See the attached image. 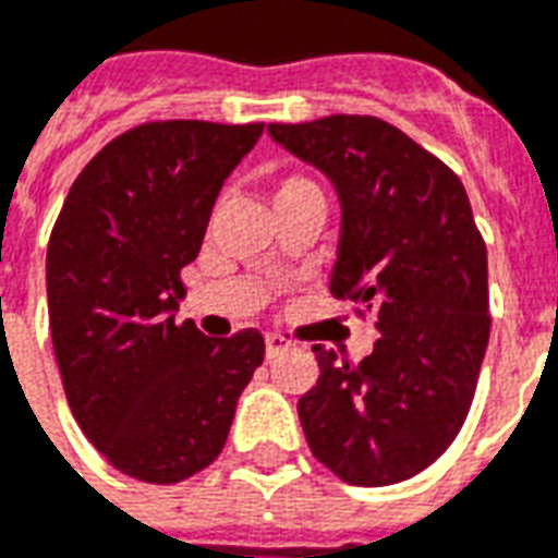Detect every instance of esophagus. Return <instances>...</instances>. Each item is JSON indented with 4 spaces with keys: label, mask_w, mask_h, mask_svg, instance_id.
<instances>
[{
    "label": "esophagus",
    "mask_w": 558,
    "mask_h": 558,
    "mask_svg": "<svg viewBox=\"0 0 558 558\" xmlns=\"http://www.w3.org/2000/svg\"><path fill=\"white\" fill-rule=\"evenodd\" d=\"M287 351H292V342H289L287 336H280V333L266 336V356H269V360L287 354Z\"/></svg>",
    "instance_id": "34e87169"
}]
</instances>
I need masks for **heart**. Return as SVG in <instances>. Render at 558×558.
I'll use <instances>...</instances> for the list:
<instances>
[{
  "instance_id": "1",
  "label": "heart",
  "mask_w": 558,
  "mask_h": 558,
  "mask_svg": "<svg viewBox=\"0 0 558 558\" xmlns=\"http://www.w3.org/2000/svg\"><path fill=\"white\" fill-rule=\"evenodd\" d=\"M307 186H316V184H310L307 178H301V175H289L278 184V190H275V198H278V195L295 193V190H307Z\"/></svg>"
}]
</instances>
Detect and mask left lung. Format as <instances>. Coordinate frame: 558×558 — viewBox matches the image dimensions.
<instances>
[{
	"label": "left lung",
	"instance_id": "left-lung-1",
	"mask_svg": "<svg viewBox=\"0 0 558 558\" xmlns=\"http://www.w3.org/2000/svg\"><path fill=\"white\" fill-rule=\"evenodd\" d=\"M339 195L330 292L374 310L363 363L313 348L318 380L298 401L313 457L351 486H392L457 439L488 345V257L465 186L377 117L269 125Z\"/></svg>",
	"mask_w": 558,
	"mask_h": 558
}]
</instances>
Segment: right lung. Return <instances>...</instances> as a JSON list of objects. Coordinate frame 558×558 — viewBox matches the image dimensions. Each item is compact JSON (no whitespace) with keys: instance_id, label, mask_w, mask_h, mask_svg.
Instances as JSON below:
<instances>
[{"instance_id":"obj_1","label":"right lung","mask_w":558,"mask_h":558,"mask_svg":"<svg viewBox=\"0 0 558 558\" xmlns=\"http://www.w3.org/2000/svg\"><path fill=\"white\" fill-rule=\"evenodd\" d=\"M263 122H146L81 169L46 251L63 392L93 448L143 483H181L219 457L266 342L210 339L175 313L225 178Z\"/></svg>"}]
</instances>
